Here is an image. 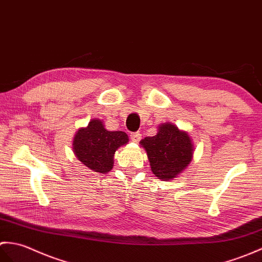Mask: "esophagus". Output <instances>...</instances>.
I'll return each instance as SVG.
<instances>
[{
	"label": "esophagus",
	"instance_id": "esophagus-1",
	"mask_svg": "<svg viewBox=\"0 0 262 262\" xmlns=\"http://www.w3.org/2000/svg\"><path fill=\"white\" fill-rule=\"evenodd\" d=\"M131 140L133 141V142H139L140 141V139H141V135L139 132H136V133H131Z\"/></svg>",
	"mask_w": 262,
	"mask_h": 262
}]
</instances>
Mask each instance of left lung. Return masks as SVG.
Masks as SVG:
<instances>
[{
  "instance_id": "left-lung-1",
  "label": "left lung",
  "mask_w": 262,
  "mask_h": 262,
  "mask_svg": "<svg viewBox=\"0 0 262 262\" xmlns=\"http://www.w3.org/2000/svg\"><path fill=\"white\" fill-rule=\"evenodd\" d=\"M140 146L146 150L154 175L167 182L182 173L194 155L188 132L170 122L158 125L157 135L142 139Z\"/></svg>"
}]
</instances>
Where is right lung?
Returning a JSON list of instances; mask_svg holds the SVG:
<instances>
[{"label":"right lung","mask_w":262,"mask_h":262,"mask_svg":"<svg viewBox=\"0 0 262 262\" xmlns=\"http://www.w3.org/2000/svg\"><path fill=\"white\" fill-rule=\"evenodd\" d=\"M129 142L123 131H108L100 119H93L85 127H79L73 140L75 157L89 168L107 173L113 168L114 154L120 147Z\"/></svg>","instance_id":"obj_1"}]
</instances>
